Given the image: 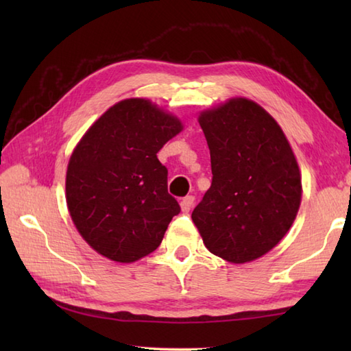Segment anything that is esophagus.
Masks as SVG:
<instances>
[{"label": "esophagus", "instance_id": "obj_1", "mask_svg": "<svg viewBox=\"0 0 351 351\" xmlns=\"http://www.w3.org/2000/svg\"><path fill=\"white\" fill-rule=\"evenodd\" d=\"M193 205H195V196H185L181 200V208H182L184 213H189Z\"/></svg>", "mask_w": 351, "mask_h": 351}]
</instances>
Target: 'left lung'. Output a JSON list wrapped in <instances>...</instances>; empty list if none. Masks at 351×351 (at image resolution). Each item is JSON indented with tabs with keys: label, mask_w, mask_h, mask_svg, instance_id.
<instances>
[{
	"label": "left lung",
	"mask_w": 351,
	"mask_h": 351,
	"mask_svg": "<svg viewBox=\"0 0 351 351\" xmlns=\"http://www.w3.org/2000/svg\"><path fill=\"white\" fill-rule=\"evenodd\" d=\"M213 182L191 219L206 249L243 264L278 244L299 211L302 180L285 134L258 104L235 98L199 117Z\"/></svg>",
	"instance_id": "1"
}]
</instances>
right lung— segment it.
I'll return each instance as SVG.
<instances>
[{
  "instance_id": "obj_1",
  "label": "right lung",
  "mask_w": 351,
  "mask_h": 351,
  "mask_svg": "<svg viewBox=\"0 0 351 351\" xmlns=\"http://www.w3.org/2000/svg\"><path fill=\"white\" fill-rule=\"evenodd\" d=\"M182 130L146 99H125L96 121L73 151L66 202L81 237L116 263H134L162 241L181 213L167 191L160 149Z\"/></svg>"
}]
</instances>
